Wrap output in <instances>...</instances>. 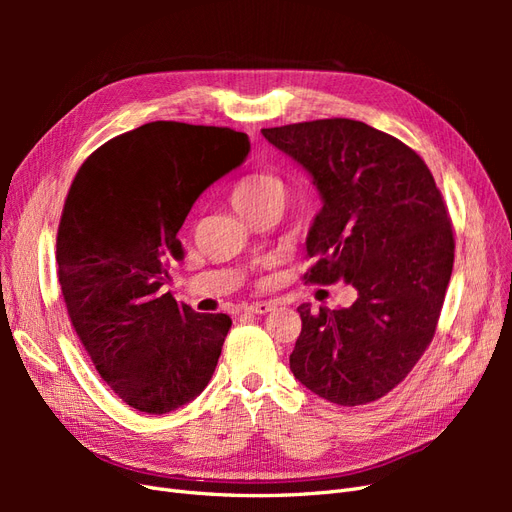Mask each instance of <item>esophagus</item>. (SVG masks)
Here are the masks:
<instances>
[{
  "instance_id": "34e87169",
  "label": "esophagus",
  "mask_w": 512,
  "mask_h": 512,
  "mask_svg": "<svg viewBox=\"0 0 512 512\" xmlns=\"http://www.w3.org/2000/svg\"><path fill=\"white\" fill-rule=\"evenodd\" d=\"M273 309H275V305H273V303L262 301V303L247 305V307H245V312H250V314H258V316H262V314H269V312H273Z\"/></svg>"
}]
</instances>
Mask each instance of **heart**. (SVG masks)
Listing matches in <instances>:
<instances>
[{
  "instance_id": "1",
  "label": "heart",
  "mask_w": 512,
  "mask_h": 512,
  "mask_svg": "<svg viewBox=\"0 0 512 512\" xmlns=\"http://www.w3.org/2000/svg\"><path fill=\"white\" fill-rule=\"evenodd\" d=\"M230 203L241 218H250L254 211L269 203L284 205V185L273 175H254L235 185L230 194Z\"/></svg>"
}]
</instances>
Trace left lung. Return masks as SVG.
<instances>
[{
    "label": "left lung",
    "mask_w": 512,
    "mask_h": 512,
    "mask_svg": "<svg viewBox=\"0 0 512 512\" xmlns=\"http://www.w3.org/2000/svg\"><path fill=\"white\" fill-rule=\"evenodd\" d=\"M262 136L307 170L322 198L305 280L356 290L350 307H299L290 369L331 404H369L410 374L436 333L455 260L442 194L416 151L363 121L316 119Z\"/></svg>",
    "instance_id": "left-lung-1"
}]
</instances>
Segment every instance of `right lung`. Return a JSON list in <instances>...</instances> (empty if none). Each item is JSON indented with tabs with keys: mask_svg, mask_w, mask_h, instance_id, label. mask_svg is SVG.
Wrapping results in <instances>:
<instances>
[{
	"mask_svg": "<svg viewBox=\"0 0 512 512\" xmlns=\"http://www.w3.org/2000/svg\"><path fill=\"white\" fill-rule=\"evenodd\" d=\"M243 132L151 121L76 173L57 230V277L98 374L138 412L166 414L209 384L230 329L166 292L177 232L209 185L243 164Z\"/></svg>",
	"mask_w": 512,
	"mask_h": 512,
	"instance_id": "add662e5",
	"label": "right lung"
}]
</instances>
